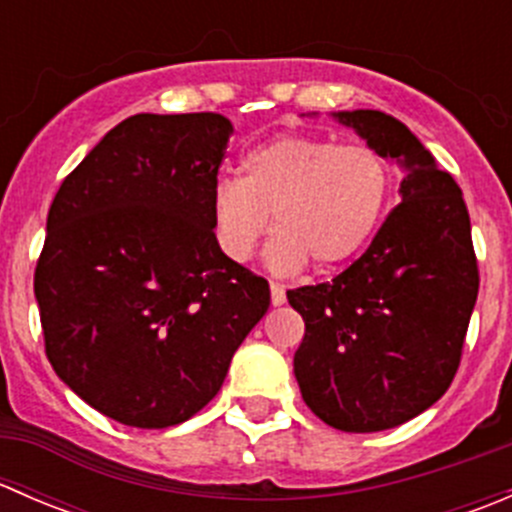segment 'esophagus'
I'll list each match as a JSON object with an SVG mask.
<instances>
[{
	"mask_svg": "<svg viewBox=\"0 0 512 512\" xmlns=\"http://www.w3.org/2000/svg\"><path fill=\"white\" fill-rule=\"evenodd\" d=\"M270 294H272V304H275V307L285 304L287 294H285V285H282V282H270Z\"/></svg>",
	"mask_w": 512,
	"mask_h": 512,
	"instance_id": "obj_1",
	"label": "esophagus"
}]
</instances>
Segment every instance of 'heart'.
<instances>
[{
    "mask_svg": "<svg viewBox=\"0 0 512 512\" xmlns=\"http://www.w3.org/2000/svg\"><path fill=\"white\" fill-rule=\"evenodd\" d=\"M391 163L371 146L285 133L242 156L240 180L220 178L210 195V223L220 252L250 260L275 220L267 262L292 272L312 260L332 270L354 260L379 227L391 198Z\"/></svg>",
    "mask_w": 512,
    "mask_h": 512,
    "instance_id": "heart-1",
    "label": "heart"
}]
</instances>
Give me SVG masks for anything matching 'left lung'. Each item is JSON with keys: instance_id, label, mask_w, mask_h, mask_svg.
Wrapping results in <instances>:
<instances>
[{"instance_id": "obj_1", "label": "left lung", "mask_w": 512, "mask_h": 512, "mask_svg": "<svg viewBox=\"0 0 512 512\" xmlns=\"http://www.w3.org/2000/svg\"><path fill=\"white\" fill-rule=\"evenodd\" d=\"M371 148L401 160V203L332 282L289 289L304 319L294 376L314 416L374 433L436 404L461 364L478 297L466 200L421 141L381 111H344Z\"/></svg>"}]
</instances>
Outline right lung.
<instances>
[{"instance_id": "obj_1", "label": "right lung", "mask_w": 512, "mask_h": 512, "mask_svg": "<svg viewBox=\"0 0 512 512\" xmlns=\"http://www.w3.org/2000/svg\"><path fill=\"white\" fill-rule=\"evenodd\" d=\"M230 133L220 113H136L66 175L49 208L34 272L46 356L123 426L198 414L270 307L265 277L213 237Z\"/></svg>"}]
</instances>
